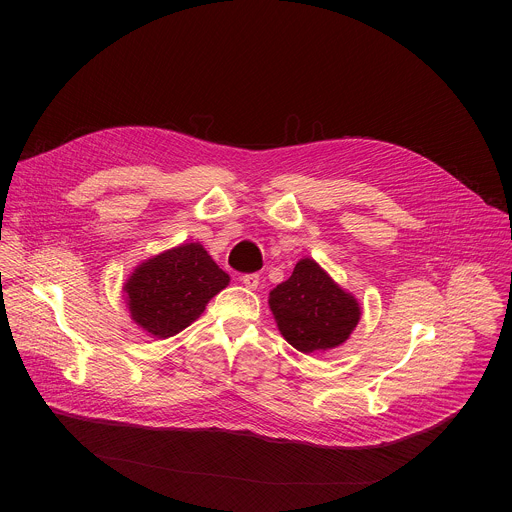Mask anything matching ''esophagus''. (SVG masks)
Segmentation results:
<instances>
[{
    "mask_svg": "<svg viewBox=\"0 0 512 512\" xmlns=\"http://www.w3.org/2000/svg\"><path fill=\"white\" fill-rule=\"evenodd\" d=\"M241 283H243L247 289H257V287H259V275H257V273L241 275Z\"/></svg>",
    "mask_w": 512,
    "mask_h": 512,
    "instance_id": "esophagus-1",
    "label": "esophagus"
}]
</instances>
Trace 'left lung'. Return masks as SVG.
Wrapping results in <instances>:
<instances>
[{
    "label": "left lung",
    "instance_id": "8db88e82",
    "mask_svg": "<svg viewBox=\"0 0 512 512\" xmlns=\"http://www.w3.org/2000/svg\"><path fill=\"white\" fill-rule=\"evenodd\" d=\"M269 310L281 336L304 354L342 346L362 316L354 294L312 257L300 259L291 277L269 291Z\"/></svg>",
    "mask_w": 512,
    "mask_h": 512
}]
</instances>
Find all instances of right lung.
Instances as JSON below:
<instances>
[{"label":"right lung","instance_id":"1","mask_svg":"<svg viewBox=\"0 0 512 512\" xmlns=\"http://www.w3.org/2000/svg\"><path fill=\"white\" fill-rule=\"evenodd\" d=\"M231 277L200 243H182L141 261L123 283L129 318L164 340L188 328Z\"/></svg>","mask_w":512,"mask_h":512}]
</instances>
